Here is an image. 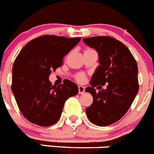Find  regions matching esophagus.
I'll return each mask as SVG.
<instances>
[{"label": "esophagus", "instance_id": "34e87169", "mask_svg": "<svg viewBox=\"0 0 154 154\" xmlns=\"http://www.w3.org/2000/svg\"><path fill=\"white\" fill-rule=\"evenodd\" d=\"M84 93H85V87L82 86H79V93L83 94Z\"/></svg>", "mask_w": 154, "mask_h": 154}]
</instances>
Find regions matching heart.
<instances>
[{
	"instance_id": "1",
	"label": "heart",
	"mask_w": 154,
	"mask_h": 154,
	"mask_svg": "<svg viewBox=\"0 0 154 154\" xmlns=\"http://www.w3.org/2000/svg\"><path fill=\"white\" fill-rule=\"evenodd\" d=\"M82 79V76H79L78 77V80H79V81H81V80Z\"/></svg>"
}]
</instances>
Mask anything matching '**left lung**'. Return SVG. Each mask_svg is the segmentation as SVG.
<instances>
[{
	"mask_svg": "<svg viewBox=\"0 0 154 154\" xmlns=\"http://www.w3.org/2000/svg\"><path fill=\"white\" fill-rule=\"evenodd\" d=\"M82 40L97 51L100 63L91 77V86L86 89L93 97L86 115L94 125H110L125 115L139 91L137 63L128 47L115 38L100 36ZM105 84L106 90L95 92L94 87Z\"/></svg>",
	"mask_w": 154,
	"mask_h": 154,
	"instance_id": "obj_1",
	"label": "left lung"
}]
</instances>
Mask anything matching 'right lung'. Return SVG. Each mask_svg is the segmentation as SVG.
Wrapping results in <instances>:
<instances>
[{
	"instance_id": "right-lung-1",
	"label": "right lung",
	"mask_w": 154,
	"mask_h": 154,
	"mask_svg": "<svg viewBox=\"0 0 154 154\" xmlns=\"http://www.w3.org/2000/svg\"><path fill=\"white\" fill-rule=\"evenodd\" d=\"M81 38L44 35L32 39L22 49L12 67L11 90L22 115L33 124L50 126L58 121L65 101L79 92L68 79L54 85L52 71L61 66L63 58Z\"/></svg>"
}]
</instances>
